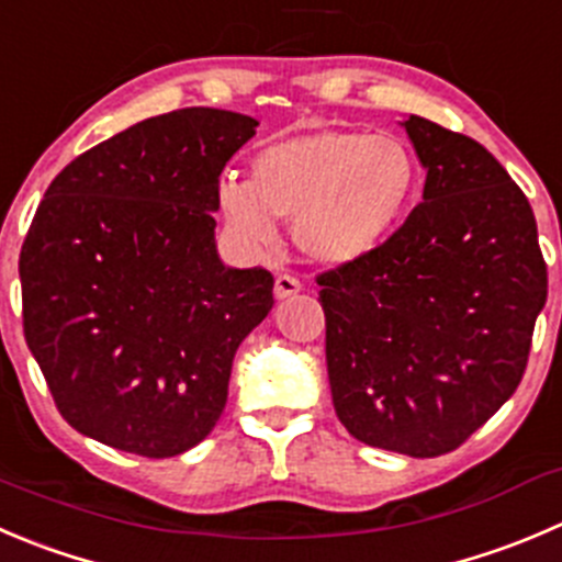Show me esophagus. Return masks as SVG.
<instances>
[{
	"label": "esophagus",
	"instance_id": "obj_1",
	"mask_svg": "<svg viewBox=\"0 0 562 562\" xmlns=\"http://www.w3.org/2000/svg\"><path fill=\"white\" fill-rule=\"evenodd\" d=\"M299 291H302V282H299L296 277L277 274V280H274V296L277 299H291V296H296Z\"/></svg>",
	"mask_w": 562,
	"mask_h": 562
}]
</instances>
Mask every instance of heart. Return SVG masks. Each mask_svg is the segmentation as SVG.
I'll use <instances>...</instances> for the list:
<instances>
[{
	"label": "heart",
	"instance_id": "obj_1",
	"mask_svg": "<svg viewBox=\"0 0 562 562\" xmlns=\"http://www.w3.org/2000/svg\"><path fill=\"white\" fill-rule=\"evenodd\" d=\"M419 198V161L390 131L324 128L260 150L249 181L227 178L220 209L252 247H271L274 220H291L296 247L315 263L342 266L390 241Z\"/></svg>",
	"mask_w": 562,
	"mask_h": 562
}]
</instances>
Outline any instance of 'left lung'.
<instances>
[{
  "mask_svg": "<svg viewBox=\"0 0 562 562\" xmlns=\"http://www.w3.org/2000/svg\"><path fill=\"white\" fill-rule=\"evenodd\" d=\"M423 203L368 258L318 277L331 403L353 439L412 459L464 445L525 375L547 263L525 192L464 134L403 120Z\"/></svg>",
  "mask_w": 562,
  "mask_h": 562,
  "instance_id": "obj_1",
  "label": "left lung"
}]
</instances>
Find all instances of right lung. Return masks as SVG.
I'll return each mask as SVG.
<instances>
[{
  "label": "right lung",
  "instance_id": "right-lung-1",
  "mask_svg": "<svg viewBox=\"0 0 562 562\" xmlns=\"http://www.w3.org/2000/svg\"><path fill=\"white\" fill-rule=\"evenodd\" d=\"M258 120L192 106L76 156L19 258L24 337L59 414L95 442L170 459L203 442L274 277L220 260V176Z\"/></svg>",
  "mask_w": 562,
  "mask_h": 562
}]
</instances>
